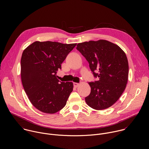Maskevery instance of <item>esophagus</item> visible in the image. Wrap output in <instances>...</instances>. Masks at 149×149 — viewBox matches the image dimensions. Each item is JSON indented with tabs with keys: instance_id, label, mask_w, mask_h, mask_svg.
<instances>
[{
	"instance_id": "esophagus-1",
	"label": "esophagus",
	"mask_w": 149,
	"mask_h": 149,
	"mask_svg": "<svg viewBox=\"0 0 149 149\" xmlns=\"http://www.w3.org/2000/svg\"><path fill=\"white\" fill-rule=\"evenodd\" d=\"M79 83L74 82V87H75V88L78 87V86H79Z\"/></svg>"
}]
</instances>
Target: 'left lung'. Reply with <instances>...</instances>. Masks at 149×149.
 <instances>
[{"instance_id":"left-lung-1","label":"left lung","mask_w":149,"mask_h":149,"mask_svg":"<svg viewBox=\"0 0 149 149\" xmlns=\"http://www.w3.org/2000/svg\"><path fill=\"white\" fill-rule=\"evenodd\" d=\"M77 49L86 58L98 79L88 82L91 93L85 98L86 103L97 110L110 107L122 95L128 81L129 62L125 52L117 45L103 39L79 43Z\"/></svg>"}]
</instances>
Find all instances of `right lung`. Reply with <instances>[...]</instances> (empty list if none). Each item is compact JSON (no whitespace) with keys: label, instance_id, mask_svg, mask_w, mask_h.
I'll return each mask as SVG.
<instances>
[{"label":"right lung","instance_id":"add662e5","mask_svg":"<svg viewBox=\"0 0 149 149\" xmlns=\"http://www.w3.org/2000/svg\"><path fill=\"white\" fill-rule=\"evenodd\" d=\"M77 44L36 41L21 57V79L29 100L41 112L54 114L65 107L73 82H61L56 76L61 63Z\"/></svg>","mask_w":149,"mask_h":149}]
</instances>
